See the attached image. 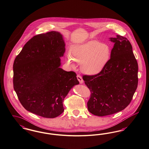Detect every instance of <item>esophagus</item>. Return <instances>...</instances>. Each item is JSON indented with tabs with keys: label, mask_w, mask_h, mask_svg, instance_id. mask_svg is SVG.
Listing matches in <instances>:
<instances>
[{
	"label": "esophagus",
	"mask_w": 149,
	"mask_h": 149,
	"mask_svg": "<svg viewBox=\"0 0 149 149\" xmlns=\"http://www.w3.org/2000/svg\"><path fill=\"white\" fill-rule=\"evenodd\" d=\"M77 80H78V81H79V83L80 84H83L84 83V80L83 79V78L82 77L80 76V75H77Z\"/></svg>",
	"instance_id": "obj_1"
}]
</instances>
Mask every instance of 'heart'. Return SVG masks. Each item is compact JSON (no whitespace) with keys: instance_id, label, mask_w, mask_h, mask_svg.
I'll list each match as a JSON object with an SVG mask.
<instances>
[{"instance_id":"heart-1","label":"heart","mask_w":149,"mask_h":149,"mask_svg":"<svg viewBox=\"0 0 149 149\" xmlns=\"http://www.w3.org/2000/svg\"><path fill=\"white\" fill-rule=\"evenodd\" d=\"M70 54L66 57V64L75 68V62L81 65V71L88 75H95L102 72L111 56V49L107 44L95 40L76 44L71 47Z\"/></svg>"}]
</instances>
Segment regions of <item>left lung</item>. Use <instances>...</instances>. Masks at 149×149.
<instances>
[{
  "instance_id": "obj_1",
  "label": "left lung",
  "mask_w": 149,
  "mask_h": 149,
  "mask_svg": "<svg viewBox=\"0 0 149 149\" xmlns=\"http://www.w3.org/2000/svg\"><path fill=\"white\" fill-rule=\"evenodd\" d=\"M107 65L99 74L84 75L91 94L87 103L90 113L103 116L118 113L130 103L137 89L138 64L127 39L117 35Z\"/></svg>"
}]
</instances>
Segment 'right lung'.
Listing matches in <instances>:
<instances>
[{"label":"right lung","mask_w":149,"mask_h":149,"mask_svg":"<svg viewBox=\"0 0 149 149\" xmlns=\"http://www.w3.org/2000/svg\"><path fill=\"white\" fill-rule=\"evenodd\" d=\"M62 34L52 31L27 42L13 64V85L23 107L43 118H54L64 110L63 102L79 84L74 72L60 68L65 51Z\"/></svg>","instance_id":"obj_1"}]
</instances>
